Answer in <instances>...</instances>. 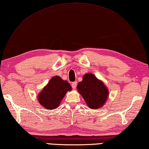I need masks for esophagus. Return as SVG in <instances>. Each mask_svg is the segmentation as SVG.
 Returning a JSON list of instances; mask_svg holds the SVG:
<instances>
[{
	"instance_id": "34e87169",
	"label": "esophagus",
	"mask_w": 149,
	"mask_h": 149,
	"mask_svg": "<svg viewBox=\"0 0 149 149\" xmlns=\"http://www.w3.org/2000/svg\"><path fill=\"white\" fill-rule=\"evenodd\" d=\"M77 83V81H74V82H72V88H74V89H75V88H76Z\"/></svg>"
}]
</instances>
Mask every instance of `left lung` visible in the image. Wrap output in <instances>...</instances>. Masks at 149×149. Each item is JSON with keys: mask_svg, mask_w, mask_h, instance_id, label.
<instances>
[{"mask_svg": "<svg viewBox=\"0 0 149 149\" xmlns=\"http://www.w3.org/2000/svg\"><path fill=\"white\" fill-rule=\"evenodd\" d=\"M77 88L91 109H99L107 100V88L92 74L84 75L83 81L77 84Z\"/></svg>", "mask_w": 149, "mask_h": 149, "instance_id": "8db88e82", "label": "left lung"}]
</instances>
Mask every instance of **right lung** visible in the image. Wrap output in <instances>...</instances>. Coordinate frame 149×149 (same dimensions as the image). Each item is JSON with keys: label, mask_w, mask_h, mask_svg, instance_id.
Here are the masks:
<instances>
[{"label": "right lung", "mask_w": 149, "mask_h": 149, "mask_svg": "<svg viewBox=\"0 0 149 149\" xmlns=\"http://www.w3.org/2000/svg\"><path fill=\"white\" fill-rule=\"evenodd\" d=\"M71 90L72 86L67 81L63 80L59 76H55L38 94V102L45 109H55L67 92Z\"/></svg>", "instance_id": "obj_1"}]
</instances>
